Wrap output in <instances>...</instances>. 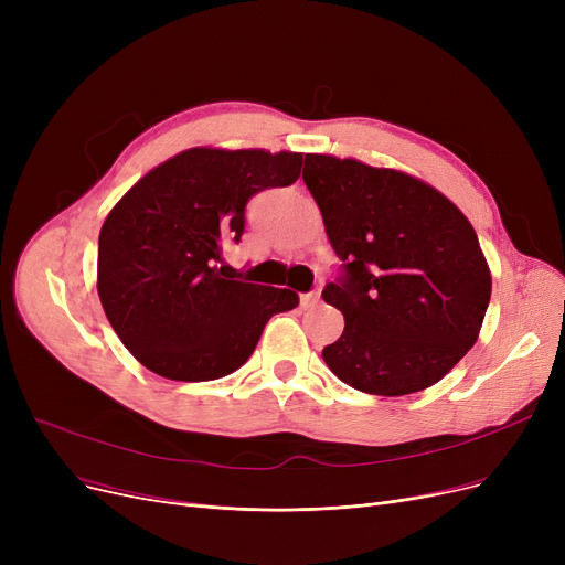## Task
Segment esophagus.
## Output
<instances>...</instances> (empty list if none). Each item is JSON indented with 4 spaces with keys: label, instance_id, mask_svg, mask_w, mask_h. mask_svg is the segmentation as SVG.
Listing matches in <instances>:
<instances>
[{
    "label": "esophagus",
    "instance_id": "34e87169",
    "mask_svg": "<svg viewBox=\"0 0 565 565\" xmlns=\"http://www.w3.org/2000/svg\"><path fill=\"white\" fill-rule=\"evenodd\" d=\"M318 302H320V288H316V290L302 295V307H305V309H311V307H316Z\"/></svg>",
    "mask_w": 565,
    "mask_h": 565
}]
</instances>
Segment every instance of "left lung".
<instances>
[{"mask_svg": "<svg viewBox=\"0 0 565 565\" xmlns=\"http://www.w3.org/2000/svg\"><path fill=\"white\" fill-rule=\"evenodd\" d=\"M302 178L345 263L322 290L345 318L324 364L373 396L439 382L477 343L490 302L477 231L449 196L398 169L309 153Z\"/></svg>", "mask_w": 565, "mask_h": 565, "instance_id": "1", "label": "left lung"}]
</instances>
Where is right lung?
<instances>
[{
  "instance_id": "obj_1",
  "label": "right lung",
  "mask_w": 565,
  "mask_h": 565,
  "mask_svg": "<svg viewBox=\"0 0 565 565\" xmlns=\"http://www.w3.org/2000/svg\"><path fill=\"white\" fill-rule=\"evenodd\" d=\"M302 153L196 146L118 199L98 237V295L132 358L178 382L241 369L265 322L298 307L290 288L224 279L222 249L245 231V205L300 178Z\"/></svg>"
}]
</instances>
